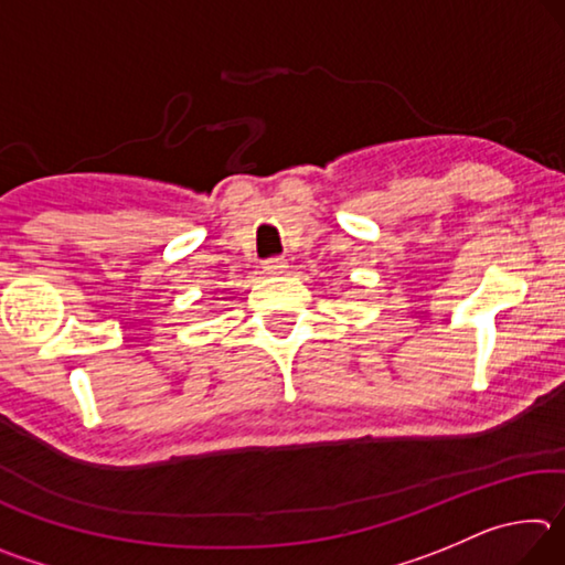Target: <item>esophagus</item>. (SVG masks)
Listing matches in <instances>:
<instances>
[{
    "label": "esophagus",
    "mask_w": 565,
    "mask_h": 565,
    "mask_svg": "<svg viewBox=\"0 0 565 565\" xmlns=\"http://www.w3.org/2000/svg\"><path fill=\"white\" fill-rule=\"evenodd\" d=\"M262 269H264L266 274H269V276H284V274H286V269H289V262H286V259H279V256H276V259L264 262Z\"/></svg>",
    "instance_id": "obj_1"
}]
</instances>
